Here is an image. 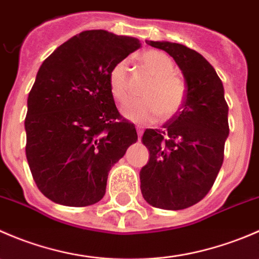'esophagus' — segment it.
I'll return each mask as SVG.
<instances>
[{
    "mask_svg": "<svg viewBox=\"0 0 259 259\" xmlns=\"http://www.w3.org/2000/svg\"><path fill=\"white\" fill-rule=\"evenodd\" d=\"M137 132H138V135H139V140H140V137H142L143 134V127L139 126V125H137Z\"/></svg>",
    "mask_w": 259,
    "mask_h": 259,
    "instance_id": "34e87169",
    "label": "esophagus"
}]
</instances>
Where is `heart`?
I'll return each instance as SVG.
<instances>
[{"label": "heart", "mask_w": 259, "mask_h": 259, "mask_svg": "<svg viewBox=\"0 0 259 259\" xmlns=\"http://www.w3.org/2000/svg\"><path fill=\"white\" fill-rule=\"evenodd\" d=\"M140 64L153 76L143 90L144 99L129 101L122 109L127 119L140 124L151 122L160 115L170 119L185 100V82L174 74L176 65L166 54L149 50L139 56ZM109 88L116 100L124 101L129 94V74L125 60L116 62L109 71Z\"/></svg>", "instance_id": "obj_1"}]
</instances>
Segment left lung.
Instances as JSON below:
<instances>
[{
    "label": "left lung",
    "mask_w": 259,
    "mask_h": 259,
    "mask_svg": "<svg viewBox=\"0 0 259 259\" xmlns=\"http://www.w3.org/2000/svg\"><path fill=\"white\" fill-rule=\"evenodd\" d=\"M145 42L173 57L187 93L180 110L163 129H146L143 135L149 161L140 170V189L153 207L185 209L208 194L223 164L229 135L224 88L199 52L169 41Z\"/></svg>",
    "instance_id": "obj_1"
}]
</instances>
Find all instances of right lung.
Here are the masks:
<instances>
[{
    "instance_id": "right-lung-1",
    "label": "right lung",
    "mask_w": 259,
    "mask_h": 259,
    "mask_svg": "<svg viewBox=\"0 0 259 259\" xmlns=\"http://www.w3.org/2000/svg\"><path fill=\"white\" fill-rule=\"evenodd\" d=\"M105 30L83 31L42 62L28 94L26 158L40 192L57 204L103 199L109 171L137 143L109 88V71L140 48Z\"/></svg>"
}]
</instances>
